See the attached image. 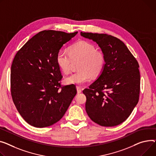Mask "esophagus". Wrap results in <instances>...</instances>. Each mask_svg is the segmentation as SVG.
Here are the masks:
<instances>
[{"mask_svg": "<svg viewBox=\"0 0 156 156\" xmlns=\"http://www.w3.org/2000/svg\"><path fill=\"white\" fill-rule=\"evenodd\" d=\"M76 90H77V92L78 93H80L82 91V88L79 86H76Z\"/></svg>", "mask_w": 156, "mask_h": 156, "instance_id": "esophagus-1", "label": "esophagus"}]
</instances>
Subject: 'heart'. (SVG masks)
Listing matches in <instances>:
<instances>
[{
    "label": "heart",
    "instance_id": "b5f03b06",
    "mask_svg": "<svg viewBox=\"0 0 156 156\" xmlns=\"http://www.w3.org/2000/svg\"><path fill=\"white\" fill-rule=\"evenodd\" d=\"M80 61L78 69L65 79L66 84L83 85L91 80L92 76H99L105 67V56L95 46L86 41H80L73 44L69 51L59 50L56 55V63L65 74L71 71L73 61Z\"/></svg>",
    "mask_w": 156,
    "mask_h": 156
}]
</instances>
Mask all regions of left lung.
<instances>
[{
  "label": "left lung",
  "mask_w": 156,
  "mask_h": 156,
  "mask_svg": "<svg viewBox=\"0 0 156 156\" xmlns=\"http://www.w3.org/2000/svg\"><path fill=\"white\" fill-rule=\"evenodd\" d=\"M98 44L105 65L98 79L83 92L86 112L92 121L113 127L125 121L139 99L140 76L137 61L119 39L106 34L82 33Z\"/></svg>",
  "instance_id": "8db88e82"
}]
</instances>
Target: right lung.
<instances>
[{
	"mask_svg": "<svg viewBox=\"0 0 156 156\" xmlns=\"http://www.w3.org/2000/svg\"><path fill=\"white\" fill-rule=\"evenodd\" d=\"M78 32L45 30L30 39L11 66L10 91L20 115L37 128L51 126L65 115L76 94L73 85L62 86L56 55Z\"/></svg>",
	"mask_w": 156,
	"mask_h": 156,
	"instance_id": "1",
	"label": "right lung"
}]
</instances>
